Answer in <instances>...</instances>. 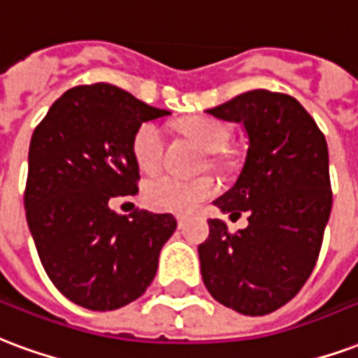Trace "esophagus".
I'll return each instance as SVG.
<instances>
[{
    "instance_id": "esophagus-1",
    "label": "esophagus",
    "mask_w": 358,
    "mask_h": 358,
    "mask_svg": "<svg viewBox=\"0 0 358 358\" xmlns=\"http://www.w3.org/2000/svg\"><path fill=\"white\" fill-rule=\"evenodd\" d=\"M176 220H178V227L186 226V218H184V216H178V218H176Z\"/></svg>"
}]
</instances>
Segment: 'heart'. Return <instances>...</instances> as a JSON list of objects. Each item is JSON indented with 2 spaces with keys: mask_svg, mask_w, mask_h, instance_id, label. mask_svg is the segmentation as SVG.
I'll list each match as a JSON object with an SVG mask.
<instances>
[{
  "mask_svg": "<svg viewBox=\"0 0 358 358\" xmlns=\"http://www.w3.org/2000/svg\"><path fill=\"white\" fill-rule=\"evenodd\" d=\"M178 129L192 136L205 152L213 153L214 161H220V152H224L231 142V129L214 117H189L180 121ZM163 132L155 123L148 121L138 127L132 138V155L136 165L145 172H153L163 161ZM218 186L213 178H178L171 174H159L148 180L144 186V197L148 205L155 210L187 214L193 213L199 203L213 197Z\"/></svg>",
  "mask_w": 358,
  "mask_h": 358,
  "instance_id": "obj_1",
  "label": "heart"
}]
</instances>
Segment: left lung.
<instances>
[{"mask_svg":"<svg viewBox=\"0 0 358 358\" xmlns=\"http://www.w3.org/2000/svg\"><path fill=\"white\" fill-rule=\"evenodd\" d=\"M206 113L239 123L248 140L235 184L214 201L229 218L248 214V226L229 233L224 220H208L210 235L199 245L203 282L237 313H273L300 292L319 256L332 210L327 140L282 92H243Z\"/></svg>","mask_w":358,"mask_h":358,"instance_id":"left-lung-1","label":"left lung"}]
</instances>
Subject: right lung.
<instances>
[{
	"label": "right lung",
	"instance_id": "obj_1",
	"mask_svg": "<svg viewBox=\"0 0 358 358\" xmlns=\"http://www.w3.org/2000/svg\"><path fill=\"white\" fill-rule=\"evenodd\" d=\"M165 115L115 85L94 83L66 91L34 131L28 227L52 285L85 309L113 311L140 298L178 226L172 214L110 208L112 197L138 189L134 132Z\"/></svg>",
	"mask_w": 358,
	"mask_h": 358
}]
</instances>
